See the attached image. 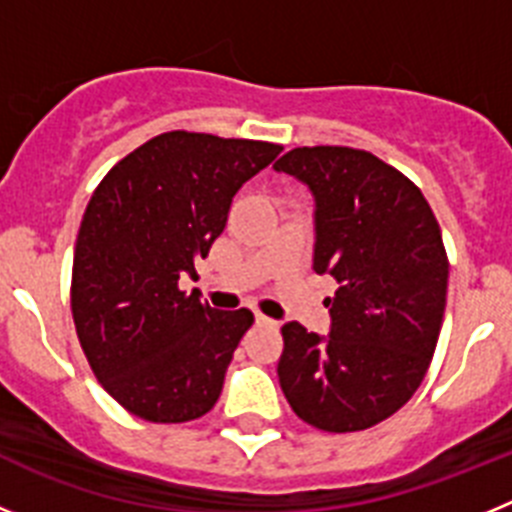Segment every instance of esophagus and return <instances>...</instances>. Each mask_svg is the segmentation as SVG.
Segmentation results:
<instances>
[{
	"label": "esophagus",
	"instance_id": "esophagus-1",
	"mask_svg": "<svg viewBox=\"0 0 512 512\" xmlns=\"http://www.w3.org/2000/svg\"><path fill=\"white\" fill-rule=\"evenodd\" d=\"M256 323H259V325H277V323H274V320L266 318L264 312H259V310H256Z\"/></svg>",
	"mask_w": 512,
	"mask_h": 512
}]
</instances>
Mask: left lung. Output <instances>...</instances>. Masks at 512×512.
Segmentation results:
<instances>
[{
	"label": "left lung",
	"instance_id": "obj_1",
	"mask_svg": "<svg viewBox=\"0 0 512 512\" xmlns=\"http://www.w3.org/2000/svg\"><path fill=\"white\" fill-rule=\"evenodd\" d=\"M274 169L315 197L312 269L338 282L330 333L282 328L277 374L297 418L328 433L382 423L423 382L446 310L449 259L423 192L369 151L292 148Z\"/></svg>",
	"mask_w": 512,
	"mask_h": 512
}]
</instances>
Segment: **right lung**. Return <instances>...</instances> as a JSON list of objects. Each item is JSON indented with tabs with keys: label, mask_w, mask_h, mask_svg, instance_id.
<instances>
[{
	"label": "right lung",
	"mask_w": 512,
	"mask_h": 512,
	"mask_svg": "<svg viewBox=\"0 0 512 512\" xmlns=\"http://www.w3.org/2000/svg\"><path fill=\"white\" fill-rule=\"evenodd\" d=\"M282 153L266 140L161 133L117 161L89 200L71 271L76 336L128 413L187 423L210 413L253 312L212 310L197 277L235 192Z\"/></svg>",
	"instance_id": "add662e5"
}]
</instances>
